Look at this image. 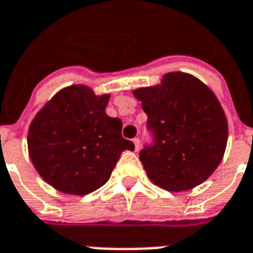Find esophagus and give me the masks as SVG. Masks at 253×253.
Segmentation results:
<instances>
[{
    "mask_svg": "<svg viewBox=\"0 0 253 253\" xmlns=\"http://www.w3.org/2000/svg\"><path fill=\"white\" fill-rule=\"evenodd\" d=\"M133 144H134L136 150H138V148H140V138H133Z\"/></svg>",
    "mask_w": 253,
    "mask_h": 253,
    "instance_id": "34e87169",
    "label": "esophagus"
}]
</instances>
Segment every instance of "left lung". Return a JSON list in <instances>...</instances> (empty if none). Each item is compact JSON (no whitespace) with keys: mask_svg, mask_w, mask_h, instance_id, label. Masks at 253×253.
<instances>
[{"mask_svg":"<svg viewBox=\"0 0 253 253\" xmlns=\"http://www.w3.org/2000/svg\"><path fill=\"white\" fill-rule=\"evenodd\" d=\"M133 95L154 134L153 148L140 152L149 179L171 193L203 183L222 162L228 138L226 113L214 92L191 74L173 71Z\"/></svg>","mask_w":253,"mask_h":253,"instance_id":"left-lung-1","label":"left lung"}]
</instances>
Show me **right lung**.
<instances>
[{"mask_svg": "<svg viewBox=\"0 0 253 253\" xmlns=\"http://www.w3.org/2000/svg\"><path fill=\"white\" fill-rule=\"evenodd\" d=\"M111 93L96 95L84 84L62 88L29 126L27 150L43 181L60 193L87 195L108 181L124 150L123 123L105 113Z\"/></svg>", "mask_w": 253, "mask_h": 253, "instance_id": "1", "label": "right lung"}]
</instances>
